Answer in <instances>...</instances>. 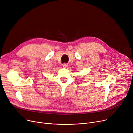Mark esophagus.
Instances as JSON below:
<instances>
[{
    "label": "esophagus",
    "instance_id": "obj_1",
    "mask_svg": "<svg viewBox=\"0 0 133 133\" xmlns=\"http://www.w3.org/2000/svg\"><path fill=\"white\" fill-rule=\"evenodd\" d=\"M62 66L64 68H67L68 67V64H66V63H64V64H62Z\"/></svg>",
    "mask_w": 133,
    "mask_h": 133
}]
</instances>
